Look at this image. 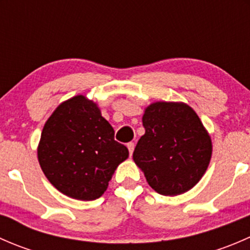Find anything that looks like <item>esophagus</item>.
<instances>
[{
  "mask_svg": "<svg viewBox=\"0 0 250 250\" xmlns=\"http://www.w3.org/2000/svg\"><path fill=\"white\" fill-rule=\"evenodd\" d=\"M127 147H128V150H129V155L132 156L133 155V151H134V143H128L127 144Z\"/></svg>",
  "mask_w": 250,
  "mask_h": 250,
  "instance_id": "esophagus-1",
  "label": "esophagus"
}]
</instances>
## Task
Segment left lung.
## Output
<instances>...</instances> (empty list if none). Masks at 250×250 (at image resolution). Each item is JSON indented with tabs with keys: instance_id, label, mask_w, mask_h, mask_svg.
Returning a JSON list of instances; mask_svg holds the SVG:
<instances>
[{
	"instance_id": "obj_1",
	"label": "left lung",
	"mask_w": 250,
	"mask_h": 250,
	"mask_svg": "<svg viewBox=\"0 0 250 250\" xmlns=\"http://www.w3.org/2000/svg\"><path fill=\"white\" fill-rule=\"evenodd\" d=\"M145 134L133 160L148 185L165 196L191 190L211 158V139L191 106L181 102H155L144 111Z\"/></svg>"
}]
</instances>
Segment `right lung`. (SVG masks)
Segmentation results:
<instances>
[{
    "instance_id": "obj_1",
    "label": "right lung",
    "mask_w": 250,
    "mask_h": 250,
    "mask_svg": "<svg viewBox=\"0 0 250 250\" xmlns=\"http://www.w3.org/2000/svg\"><path fill=\"white\" fill-rule=\"evenodd\" d=\"M113 137L97 103L84 95L70 98L53 111L42 129L37 147L42 172L67 197L97 200L129 156Z\"/></svg>"
}]
</instances>
